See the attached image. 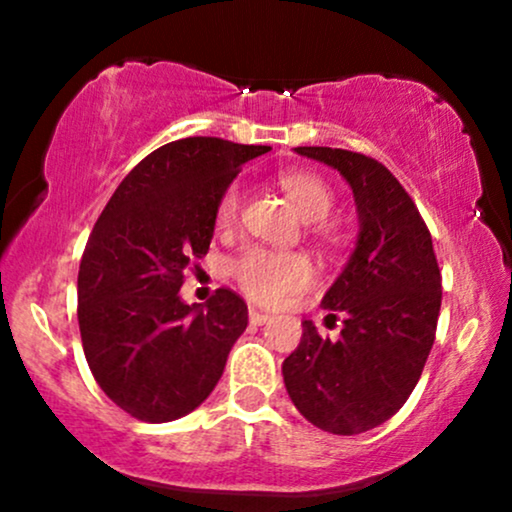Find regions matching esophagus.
Masks as SVG:
<instances>
[{
    "instance_id": "1",
    "label": "esophagus",
    "mask_w": 512,
    "mask_h": 512,
    "mask_svg": "<svg viewBox=\"0 0 512 512\" xmlns=\"http://www.w3.org/2000/svg\"><path fill=\"white\" fill-rule=\"evenodd\" d=\"M248 317H250V322H252V325H264V322H269V320H272V315H267V313H260V310H255V308H250Z\"/></svg>"
}]
</instances>
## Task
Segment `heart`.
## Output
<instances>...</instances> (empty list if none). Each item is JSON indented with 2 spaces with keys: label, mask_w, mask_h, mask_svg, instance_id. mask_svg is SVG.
<instances>
[{
  "label": "heart",
  "mask_w": 512,
  "mask_h": 512,
  "mask_svg": "<svg viewBox=\"0 0 512 512\" xmlns=\"http://www.w3.org/2000/svg\"><path fill=\"white\" fill-rule=\"evenodd\" d=\"M281 190L289 195L293 207L305 221H317V233H327L322 219L330 216L334 207V192L320 175L305 173V170H289L279 178ZM240 192L238 182L226 187L219 204H216V226L221 231L236 226L240 214ZM233 279L252 301L260 303H279L291 293L308 289L315 279V267L301 252H274L267 248H248L243 250L231 264Z\"/></svg>",
  "instance_id": "1"
}]
</instances>
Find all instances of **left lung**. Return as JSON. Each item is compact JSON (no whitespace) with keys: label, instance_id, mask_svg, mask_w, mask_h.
I'll use <instances>...</instances> for the list:
<instances>
[{"label":"left lung","instance_id":"left-lung-1","mask_svg":"<svg viewBox=\"0 0 512 512\" xmlns=\"http://www.w3.org/2000/svg\"><path fill=\"white\" fill-rule=\"evenodd\" d=\"M296 154L327 163L349 182L358 240L349 262L322 298L337 339L303 322L298 349L281 373L291 402L310 424L334 436H356L385 424L407 402L436 339L440 269L433 240L414 199L375 158L330 146Z\"/></svg>","mask_w":512,"mask_h":512}]
</instances>
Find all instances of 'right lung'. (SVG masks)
I'll return each mask as SVG.
<instances>
[{
  "instance_id": "obj_1",
  "label": "right lung",
  "mask_w": 512,
  "mask_h": 512,
  "mask_svg": "<svg viewBox=\"0 0 512 512\" xmlns=\"http://www.w3.org/2000/svg\"><path fill=\"white\" fill-rule=\"evenodd\" d=\"M267 151L219 137L161 146L129 170L88 236L81 344L96 383L134 419L166 424L195 411L248 327V305L231 289L207 305L182 303L178 291L207 255L226 187Z\"/></svg>"
}]
</instances>
